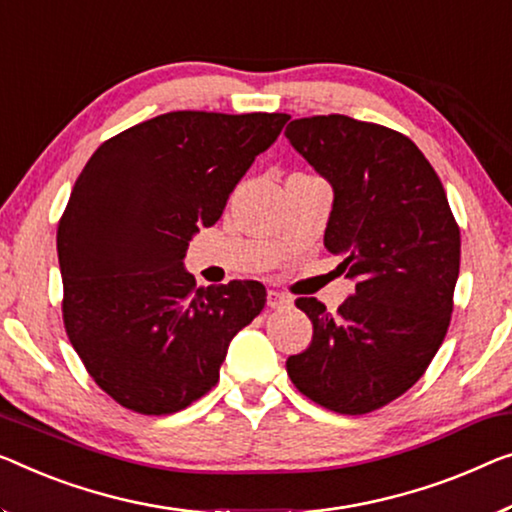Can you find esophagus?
Segmentation results:
<instances>
[{
    "mask_svg": "<svg viewBox=\"0 0 512 512\" xmlns=\"http://www.w3.org/2000/svg\"><path fill=\"white\" fill-rule=\"evenodd\" d=\"M266 303H269V308H273V310H282V308H289V305H292V299L282 292H276V289H269V294H266Z\"/></svg>",
    "mask_w": 512,
    "mask_h": 512,
    "instance_id": "34e87169",
    "label": "esophagus"
}]
</instances>
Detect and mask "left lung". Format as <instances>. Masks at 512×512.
<instances>
[{"instance_id": "1", "label": "left lung", "mask_w": 512, "mask_h": 512, "mask_svg": "<svg viewBox=\"0 0 512 512\" xmlns=\"http://www.w3.org/2000/svg\"><path fill=\"white\" fill-rule=\"evenodd\" d=\"M292 147L331 183L329 253L356 280L331 315L296 299L312 342L287 375L312 402L361 416L407 393L446 338L460 273V227L446 190L409 137L345 114L294 119Z\"/></svg>"}]
</instances>
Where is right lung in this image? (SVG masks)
Masks as SVG:
<instances>
[{
  "instance_id": "right-lung-1",
  "label": "right lung",
  "mask_w": 512,
  "mask_h": 512,
  "mask_svg": "<svg viewBox=\"0 0 512 512\" xmlns=\"http://www.w3.org/2000/svg\"><path fill=\"white\" fill-rule=\"evenodd\" d=\"M287 119L167 112L110 137L80 172L57 230L61 310L91 379L121 407L165 416L200 400L262 312V282L195 287L183 257Z\"/></svg>"
}]
</instances>
